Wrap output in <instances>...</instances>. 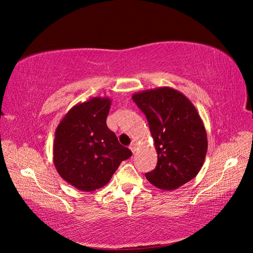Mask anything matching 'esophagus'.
I'll list each match as a JSON object with an SVG mask.
<instances>
[{
    "label": "esophagus",
    "instance_id": "34e87169",
    "mask_svg": "<svg viewBox=\"0 0 253 253\" xmlns=\"http://www.w3.org/2000/svg\"><path fill=\"white\" fill-rule=\"evenodd\" d=\"M136 149H137L136 143H135V142H131V143L129 144V150H130V151H131V152H135Z\"/></svg>",
    "mask_w": 253,
    "mask_h": 253
}]
</instances>
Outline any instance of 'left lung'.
Here are the masks:
<instances>
[{
	"mask_svg": "<svg viewBox=\"0 0 253 253\" xmlns=\"http://www.w3.org/2000/svg\"><path fill=\"white\" fill-rule=\"evenodd\" d=\"M147 117L158 153L147 179L160 189L171 190L196 177L208 150L206 128L196 107L179 91L159 88L132 95Z\"/></svg>",
	"mask_w": 253,
	"mask_h": 253,
	"instance_id": "1",
	"label": "left lung"
}]
</instances>
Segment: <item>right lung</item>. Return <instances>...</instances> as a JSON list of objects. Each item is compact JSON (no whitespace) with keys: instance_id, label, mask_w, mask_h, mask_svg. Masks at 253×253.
I'll return each instance as SVG.
<instances>
[{"instance_id":"obj_1","label":"right lung","mask_w":253,"mask_h":253,"mask_svg":"<svg viewBox=\"0 0 253 253\" xmlns=\"http://www.w3.org/2000/svg\"><path fill=\"white\" fill-rule=\"evenodd\" d=\"M111 100L93 98L75 105L57 126L54 165L69 184L93 191L110 181L131 151L118 142L106 125Z\"/></svg>"}]
</instances>
